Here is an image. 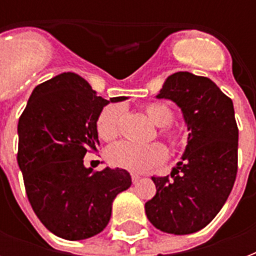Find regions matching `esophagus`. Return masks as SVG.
Segmentation results:
<instances>
[{
	"instance_id": "34e87169",
	"label": "esophagus",
	"mask_w": 256,
	"mask_h": 256,
	"mask_svg": "<svg viewBox=\"0 0 256 256\" xmlns=\"http://www.w3.org/2000/svg\"><path fill=\"white\" fill-rule=\"evenodd\" d=\"M140 179V176L138 174H132V183H136Z\"/></svg>"
}]
</instances>
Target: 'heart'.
I'll return each mask as SVG.
<instances>
[{"label": "heart", "mask_w": 256, "mask_h": 256, "mask_svg": "<svg viewBox=\"0 0 256 256\" xmlns=\"http://www.w3.org/2000/svg\"><path fill=\"white\" fill-rule=\"evenodd\" d=\"M146 116L158 128V136L172 148H178L186 140V132L172 126L175 112L164 102H152L144 108ZM120 106L110 104L100 112L96 120V134L100 140L110 142L120 134ZM106 160L112 168H124L132 172H142L160 166L168 160V150L160 144H136L118 142L106 152Z\"/></svg>", "instance_id": "obj_1"}]
</instances>
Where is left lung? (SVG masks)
<instances>
[{
    "instance_id": "8db88e82",
    "label": "left lung",
    "mask_w": 256,
    "mask_h": 256,
    "mask_svg": "<svg viewBox=\"0 0 256 256\" xmlns=\"http://www.w3.org/2000/svg\"><path fill=\"white\" fill-rule=\"evenodd\" d=\"M156 96L182 108L190 132L171 175L152 176L156 192L144 210L158 230L192 234L215 218L234 186L239 134L234 104L210 78L188 72L170 76Z\"/></svg>"
}]
</instances>
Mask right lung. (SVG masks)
<instances>
[{
    "mask_svg": "<svg viewBox=\"0 0 256 256\" xmlns=\"http://www.w3.org/2000/svg\"><path fill=\"white\" fill-rule=\"evenodd\" d=\"M108 104L78 74L62 73L34 88L18 120L17 162L26 195L42 224L60 238L100 234L114 198L132 186L124 168L84 164L86 152H98L96 120Z\"/></svg>",
    "mask_w": 256,
    "mask_h": 256,
    "instance_id": "1",
    "label": "right lung"
}]
</instances>
